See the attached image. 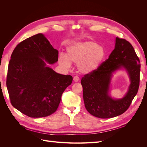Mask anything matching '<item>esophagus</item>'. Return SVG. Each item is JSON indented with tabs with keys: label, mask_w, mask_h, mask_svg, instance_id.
Returning a JSON list of instances; mask_svg holds the SVG:
<instances>
[{
	"label": "esophagus",
	"mask_w": 147,
	"mask_h": 147,
	"mask_svg": "<svg viewBox=\"0 0 147 147\" xmlns=\"http://www.w3.org/2000/svg\"><path fill=\"white\" fill-rule=\"evenodd\" d=\"M79 80H80V78H79L78 76H75V77H74V81L75 82H78Z\"/></svg>",
	"instance_id": "1"
}]
</instances>
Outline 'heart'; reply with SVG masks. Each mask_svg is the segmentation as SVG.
Returning <instances> with one entry per match:
<instances>
[{
    "label": "heart",
    "mask_w": 147,
    "mask_h": 147,
    "mask_svg": "<svg viewBox=\"0 0 147 147\" xmlns=\"http://www.w3.org/2000/svg\"><path fill=\"white\" fill-rule=\"evenodd\" d=\"M105 56L104 48L96 42L86 40L74 42L66 50V55L61 54L59 63L65 68L71 66V61L78 63V68L83 74H89L99 67Z\"/></svg>",
    "instance_id": "b5f03b06"
}]
</instances>
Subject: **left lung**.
Segmentation results:
<instances>
[{
  "instance_id": "left-lung-1",
  "label": "left lung",
  "mask_w": 147,
  "mask_h": 147,
  "mask_svg": "<svg viewBox=\"0 0 147 147\" xmlns=\"http://www.w3.org/2000/svg\"><path fill=\"white\" fill-rule=\"evenodd\" d=\"M122 66L128 71L131 84L126 96L116 100L108 94L109 84L112 72ZM140 68V60L131 44L117 37L115 49L109 58L81 80L84 106L88 112L99 118H113L125 112L139 90Z\"/></svg>"
}]
</instances>
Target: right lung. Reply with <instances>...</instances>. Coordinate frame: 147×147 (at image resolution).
<instances>
[{"label": "right lung", "instance_id": "1", "mask_svg": "<svg viewBox=\"0 0 147 147\" xmlns=\"http://www.w3.org/2000/svg\"><path fill=\"white\" fill-rule=\"evenodd\" d=\"M58 51L42 34L22 41L13 50L8 67L7 87L15 109L30 118L50 116L58 108L71 75L57 74L46 66L58 60Z\"/></svg>", "mask_w": 147, "mask_h": 147}]
</instances>
